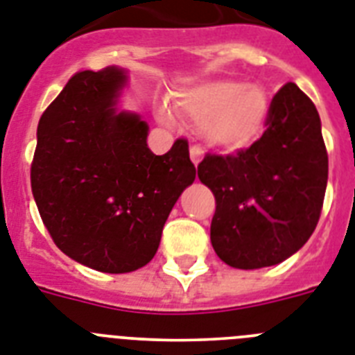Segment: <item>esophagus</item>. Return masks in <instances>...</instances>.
I'll return each instance as SVG.
<instances>
[{"label": "esophagus", "mask_w": 355, "mask_h": 355, "mask_svg": "<svg viewBox=\"0 0 355 355\" xmlns=\"http://www.w3.org/2000/svg\"><path fill=\"white\" fill-rule=\"evenodd\" d=\"M189 157H191V162L195 164V166H198L200 160L204 158V151L200 148H197V146H193V148L189 149Z\"/></svg>", "instance_id": "1"}]
</instances>
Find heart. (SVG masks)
<instances>
[{"instance_id":"obj_1","label":"heart","mask_w":355,"mask_h":355,"mask_svg":"<svg viewBox=\"0 0 355 355\" xmlns=\"http://www.w3.org/2000/svg\"><path fill=\"white\" fill-rule=\"evenodd\" d=\"M175 107L195 125L211 148L224 153H239L261 140L266 132L272 98L262 85L235 78H218L182 89ZM158 120L175 125L177 116L168 103L157 111Z\"/></svg>"}]
</instances>
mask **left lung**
<instances>
[{"mask_svg": "<svg viewBox=\"0 0 355 355\" xmlns=\"http://www.w3.org/2000/svg\"><path fill=\"white\" fill-rule=\"evenodd\" d=\"M198 178L215 195L211 246L239 270H259L299 252L318 226L328 180L321 118L295 83L272 100L266 132L232 157L207 155Z\"/></svg>", "mask_w": 355, "mask_h": 355, "instance_id": "left-lung-1", "label": "left lung"}]
</instances>
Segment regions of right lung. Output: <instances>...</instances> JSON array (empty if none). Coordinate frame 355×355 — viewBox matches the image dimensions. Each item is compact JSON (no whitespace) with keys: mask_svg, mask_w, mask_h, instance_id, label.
Listing matches in <instances>:
<instances>
[{"mask_svg":"<svg viewBox=\"0 0 355 355\" xmlns=\"http://www.w3.org/2000/svg\"><path fill=\"white\" fill-rule=\"evenodd\" d=\"M125 69L74 74L37 123L31 184L37 211L67 257L103 273L146 266L173 206L195 180L186 140L148 148L149 125L120 109Z\"/></svg>","mask_w":355,"mask_h":355,"instance_id":"right-lung-1","label":"right lung"}]
</instances>
